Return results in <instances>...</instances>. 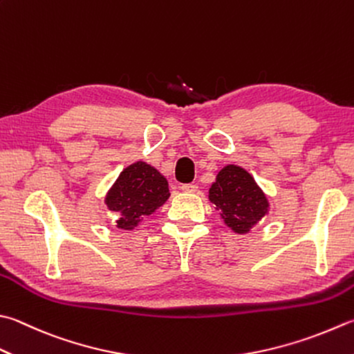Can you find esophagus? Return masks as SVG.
I'll return each instance as SVG.
<instances>
[{"label": "esophagus", "mask_w": 354, "mask_h": 354, "mask_svg": "<svg viewBox=\"0 0 354 354\" xmlns=\"http://www.w3.org/2000/svg\"><path fill=\"white\" fill-rule=\"evenodd\" d=\"M198 186L196 183H185L182 185V191L183 192H188V194H194V192L197 191Z\"/></svg>", "instance_id": "34e87169"}]
</instances>
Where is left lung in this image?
<instances>
[{
  "mask_svg": "<svg viewBox=\"0 0 354 354\" xmlns=\"http://www.w3.org/2000/svg\"><path fill=\"white\" fill-rule=\"evenodd\" d=\"M209 202L216 205L225 223L237 234H246L266 212L268 198L259 188L250 172L228 165L216 177L209 188Z\"/></svg>",
  "mask_w": 354,
  "mask_h": 354,
  "instance_id": "8db88e82",
  "label": "left lung"
}]
</instances>
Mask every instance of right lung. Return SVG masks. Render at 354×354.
<instances>
[{
	"mask_svg": "<svg viewBox=\"0 0 354 354\" xmlns=\"http://www.w3.org/2000/svg\"><path fill=\"white\" fill-rule=\"evenodd\" d=\"M169 196L168 182L154 166L136 162L122 171L106 194L104 203L117 214V228L131 231Z\"/></svg>",
	"mask_w": 354,
	"mask_h": 354,
	"instance_id": "right-lung-1",
	"label": "right lung"
}]
</instances>
